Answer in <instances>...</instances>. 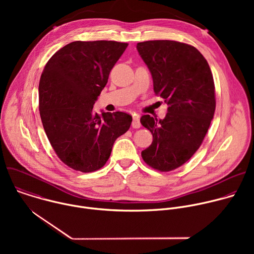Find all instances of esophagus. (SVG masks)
Returning <instances> with one entry per match:
<instances>
[{
  "instance_id": "esophagus-1",
  "label": "esophagus",
  "mask_w": 254,
  "mask_h": 254,
  "mask_svg": "<svg viewBox=\"0 0 254 254\" xmlns=\"http://www.w3.org/2000/svg\"><path fill=\"white\" fill-rule=\"evenodd\" d=\"M131 126L133 128H139L140 127V122H139V118L138 116H134L132 119V123Z\"/></svg>"
}]
</instances>
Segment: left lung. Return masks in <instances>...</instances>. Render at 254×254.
<instances>
[{
    "label": "left lung",
    "mask_w": 254,
    "mask_h": 254,
    "mask_svg": "<svg viewBox=\"0 0 254 254\" xmlns=\"http://www.w3.org/2000/svg\"><path fill=\"white\" fill-rule=\"evenodd\" d=\"M136 49L151 71L155 93L168 104L164 120L140 118L153 134L141 157L153 169L170 172L191 159L208 131L216 107L213 75L192 45L154 40L137 43Z\"/></svg>",
    "instance_id": "obj_1"
}]
</instances>
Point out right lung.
<instances>
[{
  "mask_svg": "<svg viewBox=\"0 0 254 254\" xmlns=\"http://www.w3.org/2000/svg\"><path fill=\"white\" fill-rule=\"evenodd\" d=\"M127 43L75 41L59 49L46 63L39 82V111L57 157L82 173L107 162L116 139L127 132L131 116L93 113V104Z\"/></svg>",
  "mask_w": 254,
  "mask_h": 254,
  "instance_id": "1",
  "label": "right lung"
}]
</instances>
